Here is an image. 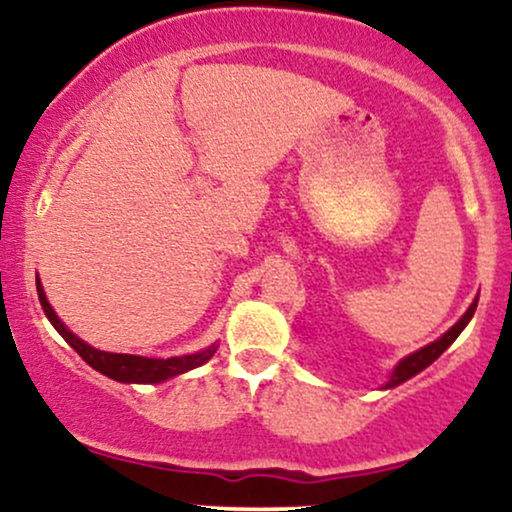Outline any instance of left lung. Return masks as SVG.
<instances>
[{"label":"left lung","mask_w":512,"mask_h":512,"mask_svg":"<svg viewBox=\"0 0 512 512\" xmlns=\"http://www.w3.org/2000/svg\"><path fill=\"white\" fill-rule=\"evenodd\" d=\"M477 303H479V298H474V303L469 305L467 313H464V315L460 317V320H457L455 325H452L450 330L443 334V337H438L436 342L426 344L424 349L414 351V354L404 356L402 361H399L397 366L392 368L390 380H387V383L383 385V390H392V387H397V385L407 383V380H409V378H414L416 373H421V370L431 366V363L436 361V358H438L440 354H443V351L448 349V346H450L452 342H455L457 337H460V332L464 330V327L469 325V320H472V317H474V310H477Z\"/></svg>","instance_id":"obj_1"}]
</instances>
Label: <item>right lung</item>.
Wrapping results in <instances>:
<instances>
[{
	"instance_id": "obj_1",
	"label": "right lung",
	"mask_w": 512,
	"mask_h": 512,
	"mask_svg": "<svg viewBox=\"0 0 512 512\" xmlns=\"http://www.w3.org/2000/svg\"><path fill=\"white\" fill-rule=\"evenodd\" d=\"M35 289H38L40 305H43L45 315L52 322L57 332L62 334L64 342H67L72 349L79 354L84 361L98 373L108 375V378L117 380V383H137V385H154V383H166V380L175 378V375L187 373V370L199 368L202 363H207L211 356L216 354L219 346L211 344L204 351H197V354H185V356H170V358H146V356H134V354H113V351H101L96 346L86 344L84 339H79L76 334L69 330L67 325L57 317L55 310L45 296L43 284L35 276Z\"/></svg>"
}]
</instances>
